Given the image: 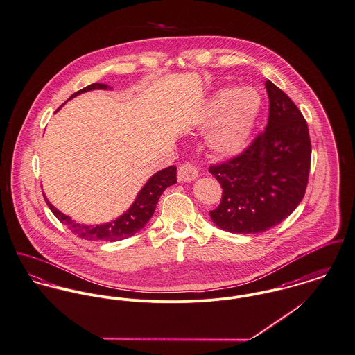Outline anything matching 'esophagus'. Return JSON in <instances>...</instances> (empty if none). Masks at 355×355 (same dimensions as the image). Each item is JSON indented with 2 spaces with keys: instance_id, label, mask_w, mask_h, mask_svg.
<instances>
[{
  "instance_id": "1",
  "label": "esophagus",
  "mask_w": 355,
  "mask_h": 355,
  "mask_svg": "<svg viewBox=\"0 0 355 355\" xmlns=\"http://www.w3.org/2000/svg\"><path fill=\"white\" fill-rule=\"evenodd\" d=\"M198 178V168L193 162H187L178 168V179L179 182H191Z\"/></svg>"
}]
</instances>
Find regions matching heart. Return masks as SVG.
Instances as JSON below:
<instances>
[{
  "label": "heart",
  "mask_w": 355,
  "mask_h": 355,
  "mask_svg": "<svg viewBox=\"0 0 355 355\" xmlns=\"http://www.w3.org/2000/svg\"><path fill=\"white\" fill-rule=\"evenodd\" d=\"M260 98L254 91H224L213 100L207 122L219 119L209 134V144L220 153H236L240 150L255 122Z\"/></svg>",
  "instance_id": "heart-1"
}]
</instances>
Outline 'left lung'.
Wrapping results in <instances>:
<instances>
[{
    "instance_id": "8db88e82",
    "label": "left lung",
    "mask_w": 355,
    "mask_h": 355,
    "mask_svg": "<svg viewBox=\"0 0 355 355\" xmlns=\"http://www.w3.org/2000/svg\"><path fill=\"white\" fill-rule=\"evenodd\" d=\"M266 89V129L237 156L209 166L223 189L210 217L226 232L261 233L278 225L295 210L308 186L312 146L306 121L291 97L268 80Z\"/></svg>"
}]
</instances>
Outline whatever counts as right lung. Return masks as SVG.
<instances>
[{"label": "right lung", "mask_w": 355, "mask_h": 355, "mask_svg": "<svg viewBox=\"0 0 355 355\" xmlns=\"http://www.w3.org/2000/svg\"><path fill=\"white\" fill-rule=\"evenodd\" d=\"M107 88L108 87L105 84H91V85L83 88L81 91L73 94L71 97L77 96L83 92L92 91V89H107ZM176 182H178L176 180V166L171 165L165 169H162L160 172H157L148 180V183L138 193L132 206L122 217H119L118 220H115L112 223L104 224V225L87 226L77 224V223L71 221L70 217L64 216L60 210H57L46 198L44 199H46V203L49 205L50 210L53 211V214L62 224L69 226V229L78 237L91 240V241H97V240L116 241V240L128 239L146 225V223L152 218V216L156 210V205L160 199V195L164 193V190L166 187L175 184Z\"/></svg>", "instance_id": "right-lung-1"}]
</instances>
